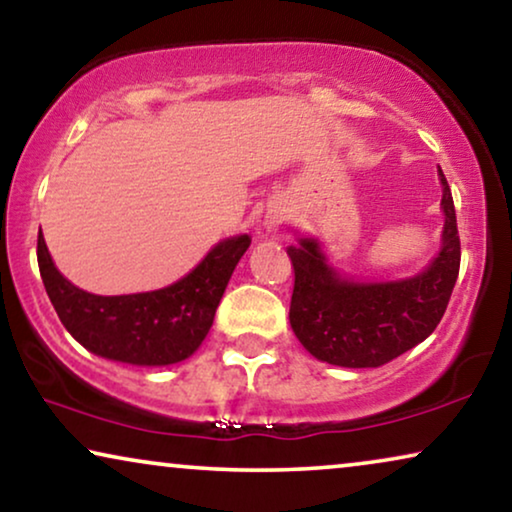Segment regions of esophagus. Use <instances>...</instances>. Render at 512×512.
<instances>
[{
	"instance_id": "esophagus-1",
	"label": "esophagus",
	"mask_w": 512,
	"mask_h": 512,
	"mask_svg": "<svg viewBox=\"0 0 512 512\" xmlns=\"http://www.w3.org/2000/svg\"><path fill=\"white\" fill-rule=\"evenodd\" d=\"M278 225H283V213L273 211V213L266 215V220H264L266 232H273V229H278Z\"/></svg>"
}]
</instances>
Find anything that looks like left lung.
Returning <instances> with one entry per match:
<instances>
[{
	"instance_id": "obj_1",
	"label": "left lung",
	"mask_w": 512,
	"mask_h": 512,
	"mask_svg": "<svg viewBox=\"0 0 512 512\" xmlns=\"http://www.w3.org/2000/svg\"><path fill=\"white\" fill-rule=\"evenodd\" d=\"M443 243L422 273L392 283H357L331 269L318 241L287 248L294 269L290 325L320 362L376 369L422 343L441 322L459 276L455 201L441 167Z\"/></svg>"
}]
</instances>
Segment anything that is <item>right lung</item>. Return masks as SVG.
<instances>
[{
  "mask_svg": "<svg viewBox=\"0 0 512 512\" xmlns=\"http://www.w3.org/2000/svg\"><path fill=\"white\" fill-rule=\"evenodd\" d=\"M248 246V234L232 236L220 241L178 283L120 297L90 294L69 283L50 259L43 234L37 241V259L57 318L83 348L113 362L167 366L183 362L204 341Z\"/></svg>",
  "mask_w": 512,
  "mask_h": 512,
  "instance_id": "obj_1",
  "label": "right lung"
}]
</instances>
